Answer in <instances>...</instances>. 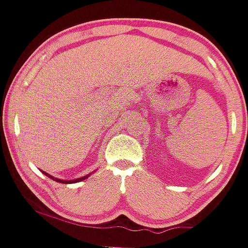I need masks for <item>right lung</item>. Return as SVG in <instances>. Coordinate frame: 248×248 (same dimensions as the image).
Instances as JSON below:
<instances>
[{
	"label": "right lung",
	"mask_w": 248,
	"mask_h": 248,
	"mask_svg": "<svg viewBox=\"0 0 248 248\" xmlns=\"http://www.w3.org/2000/svg\"><path fill=\"white\" fill-rule=\"evenodd\" d=\"M43 172H44V171H43ZM44 174H46L47 177H50V179H52V180H55V181L60 182V184H76V182L82 181V180L87 179V177H89L90 175H91V174H87V175H85V176H82V177H79V179H76V180H61V179H57V177H54V176H51V175L46 174V172H44Z\"/></svg>",
	"instance_id": "add662e5"
}]
</instances>
